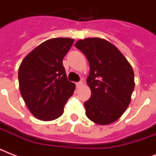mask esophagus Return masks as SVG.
Instances as JSON below:
<instances>
[{"label":"esophagus","mask_w":156,"mask_h":156,"mask_svg":"<svg viewBox=\"0 0 156 156\" xmlns=\"http://www.w3.org/2000/svg\"><path fill=\"white\" fill-rule=\"evenodd\" d=\"M83 82H82V81H80V82H78V83H76V87H80L81 86L83 85Z\"/></svg>","instance_id":"34e87169"}]
</instances>
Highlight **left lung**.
<instances>
[{
	"label": "left lung",
	"instance_id": "left-lung-1",
	"mask_svg": "<svg viewBox=\"0 0 156 156\" xmlns=\"http://www.w3.org/2000/svg\"><path fill=\"white\" fill-rule=\"evenodd\" d=\"M75 47L85 54L90 65L87 83L91 95L84 103L87 116L99 125L112 123L130 103L134 89L132 66L117 48L103 39L80 40Z\"/></svg>",
	"mask_w": 156,
	"mask_h": 156
}]
</instances>
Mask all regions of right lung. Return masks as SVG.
Wrapping results in <instances>:
<instances>
[{
	"instance_id": "right-lung-1",
	"label": "right lung",
	"mask_w": 156,
	"mask_h": 156,
	"mask_svg": "<svg viewBox=\"0 0 156 156\" xmlns=\"http://www.w3.org/2000/svg\"><path fill=\"white\" fill-rule=\"evenodd\" d=\"M73 43L69 38H54L31 51L18 69L19 89L30 112L42 121L62 115L64 106L73 94L75 84L67 79L64 56Z\"/></svg>"
}]
</instances>
